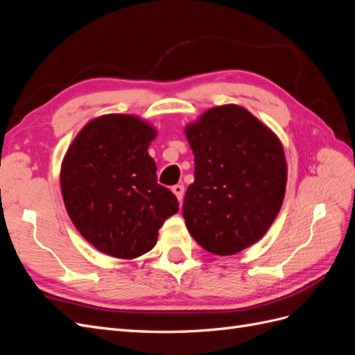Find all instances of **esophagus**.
I'll list each match as a JSON object with an SVG mask.
<instances>
[{"label": "esophagus", "mask_w": 355, "mask_h": 355, "mask_svg": "<svg viewBox=\"0 0 355 355\" xmlns=\"http://www.w3.org/2000/svg\"><path fill=\"white\" fill-rule=\"evenodd\" d=\"M171 191H173V192H175V196L178 197L179 202H182V201H184V194H185V187H184V185H180V184H178V185H175L173 188H171Z\"/></svg>", "instance_id": "esophagus-1"}]
</instances>
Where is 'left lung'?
<instances>
[{
	"mask_svg": "<svg viewBox=\"0 0 355 355\" xmlns=\"http://www.w3.org/2000/svg\"><path fill=\"white\" fill-rule=\"evenodd\" d=\"M196 180L182 206L189 234L213 254L259 240L283 204L287 166L278 137L249 111L225 105L187 127Z\"/></svg>",
	"mask_w": 355,
	"mask_h": 355,
	"instance_id": "8db88e82",
	"label": "left lung"
}]
</instances>
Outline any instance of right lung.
I'll return each mask as SVG.
<instances>
[{
    "instance_id": "1",
    "label": "right lung",
    "mask_w": 355,
    "mask_h": 355,
    "mask_svg": "<svg viewBox=\"0 0 355 355\" xmlns=\"http://www.w3.org/2000/svg\"><path fill=\"white\" fill-rule=\"evenodd\" d=\"M151 125L133 115H103L75 137L60 171L62 196L75 228L96 249L133 259L153 249L158 230L179 210L157 182L148 154Z\"/></svg>"
}]
</instances>
